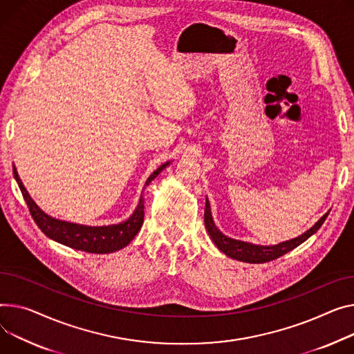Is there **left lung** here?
I'll return each instance as SVG.
<instances>
[{
  "label": "left lung",
  "mask_w": 354,
  "mask_h": 354,
  "mask_svg": "<svg viewBox=\"0 0 354 354\" xmlns=\"http://www.w3.org/2000/svg\"><path fill=\"white\" fill-rule=\"evenodd\" d=\"M328 215L324 214L309 230H306L304 233H301L300 236L281 242L279 245H273V246H261V245H253V243H248V242H242V241H236L225 236V234L216 227L214 218H212V212H210V205L209 201L206 199V205H205V226L206 230L209 233V236L214 242L218 249L221 252H223L226 256L236 259V261L241 262H248V263H265V262H270L274 261V259L286 254L288 252L293 250L295 248H297L299 245H301L304 241H308L313 233H316L320 226L323 225V222L326 221Z\"/></svg>",
  "instance_id": "1"
}]
</instances>
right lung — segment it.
<instances>
[{"label": "right lung", "mask_w": 354, "mask_h": 354, "mask_svg": "<svg viewBox=\"0 0 354 354\" xmlns=\"http://www.w3.org/2000/svg\"><path fill=\"white\" fill-rule=\"evenodd\" d=\"M171 162L162 163L160 167L147 179L145 187L168 167ZM14 178L19 186L24 199H26L30 214L38 227L48 236L50 239L65 245L68 248H73L75 250H82L88 253H112L125 248L131 241L136 236L140 226L144 223V198L140 195L139 203L133 214L125 221L118 225H108V226H86L71 223L65 221L55 219L50 215L42 212L38 205L31 199L30 194L22 185V180L18 176V172L14 167Z\"/></svg>", "instance_id": "1"}]
</instances>
